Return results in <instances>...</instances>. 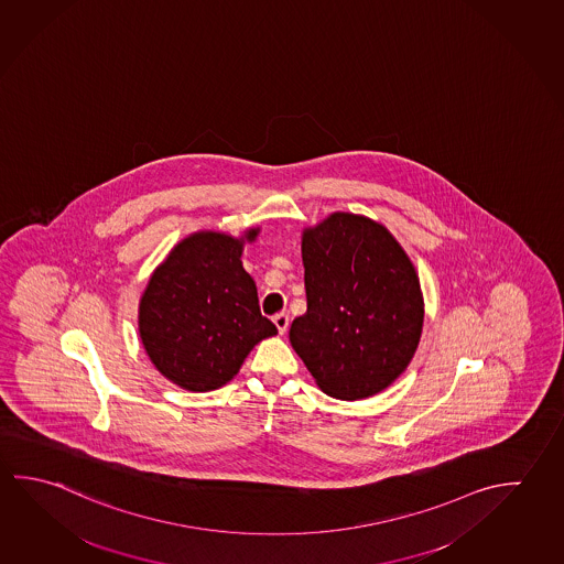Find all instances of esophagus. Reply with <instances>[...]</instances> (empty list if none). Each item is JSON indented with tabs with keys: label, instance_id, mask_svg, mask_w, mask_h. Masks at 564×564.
Masks as SVG:
<instances>
[{
	"label": "esophagus",
	"instance_id": "obj_1",
	"mask_svg": "<svg viewBox=\"0 0 564 564\" xmlns=\"http://www.w3.org/2000/svg\"><path fill=\"white\" fill-rule=\"evenodd\" d=\"M273 323L278 326L279 335H285L286 328H289V315L286 313H278L273 316Z\"/></svg>",
	"mask_w": 564,
	"mask_h": 564
}]
</instances>
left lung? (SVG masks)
Returning a JSON list of instances; mask_svg holds the SVG:
<instances>
[{
	"label": "left lung",
	"mask_w": 564,
	"mask_h": 564,
	"mask_svg": "<svg viewBox=\"0 0 564 564\" xmlns=\"http://www.w3.org/2000/svg\"><path fill=\"white\" fill-rule=\"evenodd\" d=\"M306 313L289 330L321 390L360 400L392 384L422 335L414 265L372 219L333 214L303 234Z\"/></svg>",
	"instance_id": "obj_1"
}]
</instances>
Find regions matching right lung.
I'll return each instance as SVG.
<instances>
[{
	"mask_svg": "<svg viewBox=\"0 0 564 564\" xmlns=\"http://www.w3.org/2000/svg\"><path fill=\"white\" fill-rule=\"evenodd\" d=\"M258 236V229L246 238ZM243 239L199 231L178 243L140 301V338L174 384L208 392L228 384L259 340L278 326L259 311L258 286L241 265Z\"/></svg>",
	"mask_w": 564,
	"mask_h": 564,
	"instance_id": "add662e5",
	"label": "right lung"
}]
</instances>
